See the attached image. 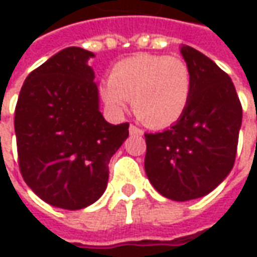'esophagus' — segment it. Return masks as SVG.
I'll return each mask as SVG.
<instances>
[{"label": "esophagus", "instance_id": "34e87169", "mask_svg": "<svg viewBox=\"0 0 257 257\" xmlns=\"http://www.w3.org/2000/svg\"><path fill=\"white\" fill-rule=\"evenodd\" d=\"M128 132H130L132 136H143V130H142V128H139V127H137V125H134V124H132V125L128 127Z\"/></svg>", "mask_w": 257, "mask_h": 257}]
</instances>
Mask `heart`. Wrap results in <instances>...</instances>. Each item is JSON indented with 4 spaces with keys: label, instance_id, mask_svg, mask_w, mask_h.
Segmentation results:
<instances>
[{
    "label": "heart",
    "instance_id": "1",
    "mask_svg": "<svg viewBox=\"0 0 257 257\" xmlns=\"http://www.w3.org/2000/svg\"><path fill=\"white\" fill-rule=\"evenodd\" d=\"M192 71L179 57L137 54L114 65L101 97L114 111H123L127 100L134 114L150 127L176 123L192 98Z\"/></svg>",
    "mask_w": 257,
    "mask_h": 257
}]
</instances>
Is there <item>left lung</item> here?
Here are the masks:
<instances>
[{
    "label": "left lung",
    "instance_id": "left-lung-1",
    "mask_svg": "<svg viewBox=\"0 0 257 257\" xmlns=\"http://www.w3.org/2000/svg\"><path fill=\"white\" fill-rule=\"evenodd\" d=\"M180 53L192 71V98L170 128L144 134V170L162 196L186 202L209 194L233 169L242 104L230 77L214 61L189 45Z\"/></svg>",
    "mask_w": 257,
    "mask_h": 257
}]
</instances>
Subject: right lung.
<instances>
[{
	"label": "right lung",
	"instance_id": "obj_1",
	"mask_svg": "<svg viewBox=\"0 0 257 257\" xmlns=\"http://www.w3.org/2000/svg\"><path fill=\"white\" fill-rule=\"evenodd\" d=\"M91 51L68 47L25 78L15 107L23 179L45 203L80 210L97 202L108 163L128 137V123H107L88 65Z\"/></svg>",
	"mask_w": 257,
	"mask_h": 257
}]
</instances>
